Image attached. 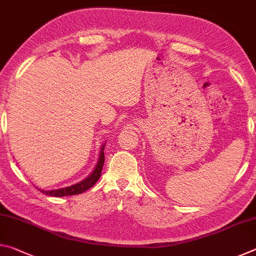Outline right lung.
Returning a JSON list of instances; mask_svg holds the SVG:
<instances>
[{
	"label": "right lung",
	"instance_id": "1",
	"mask_svg": "<svg viewBox=\"0 0 256 256\" xmlns=\"http://www.w3.org/2000/svg\"><path fill=\"white\" fill-rule=\"evenodd\" d=\"M104 149H105V144L102 146L100 149V154H99V158L96 167L92 170V174H90L86 180H84L80 183H76L74 185L68 186V188H58V190H44L38 188L42 190V193L46 194V196H76V194H81L86 192V190H89L90 188L96 184V182L99 180V177L102 175V170L104 166V162H105V156H104Z\"/></svg>",
	"mask_w": 256,
	"mask_h": 256
}]
</instances>
